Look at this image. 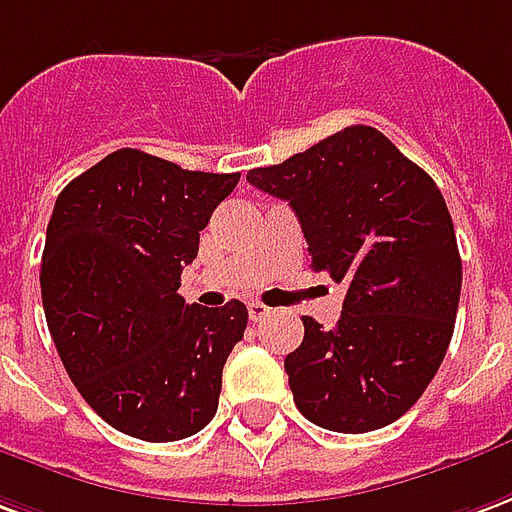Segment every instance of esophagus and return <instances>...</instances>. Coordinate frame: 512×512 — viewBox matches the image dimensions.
I'll return each mask as SVG.
<instances>
[{
  "label": "esophagus",
  "mask_w": 512,
  "mask_h": 512,
  "mask_svg": "<svg viewBox=\"0 0 512 512\" xmlns=\"http://www.w3.org/2000/svg\"><path fill=\"white\" fill-rule=\"evenodd\" d=\"M268 313H271V307H266L263 302H249V318L252 321H263Z\"/></svg>",
  "instance_id": "esophagus-1"
}]
</instances>
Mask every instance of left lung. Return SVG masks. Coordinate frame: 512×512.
I'll list each match as a JSON object with an SVG mask.
<instances>
[{"label": "left lung", "instance_id": "8db88e82", "mask_svg": "<svg viewBox=\"0 0 512 512\" xmlns=\"http://www.w3.org/2000/svg\"><path fill=\"white\" fill-rule=\"evenodd\" d=\"M246 180L293 207L310 268L346 285L338 324L305 316V341L285 357L299 413L332 432L388 427L416 405L455 332L463 263L438 185L363 124Z\"/></svg>", "mask_w": 512, "mask_h": 512}]
</instances>
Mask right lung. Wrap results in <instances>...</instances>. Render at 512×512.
Masks as SVG:
<instances>
[{"mask_svg":"<svg viewBox=\"0 0 512 512\" xmlns=\"http://www.w3.org/2000/svg\"><path fill=\"white\" fill-rule=\"evenodd\" d=\"M238 180L119 149L57 196L41 257L46 321L71 382L113 430L166 443L216 416L249 313L238 299L185 305L177 291Z\"/></svg>","mask_w":512,"mask_h":512,"instance_id":"right-lung-1","label":"right lung"}]
</instances>
